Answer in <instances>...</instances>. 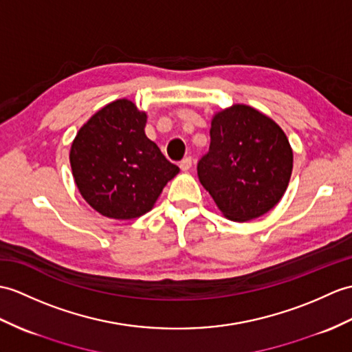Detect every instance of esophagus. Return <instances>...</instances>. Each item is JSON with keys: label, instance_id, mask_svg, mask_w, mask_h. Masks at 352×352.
Returning a JSON list of instances; mask_svg holds the SVG:
<instances>
[{"label": "esophagus", "instance_id": "1", "mask_svg": "<svg viewBox=\"0 0 352 352\" xmlns=\"http://www.w3.org/2000/svg\"><path fill=\"white\" fill-rule=\"evenodd\" d=\"M192 157H184L182 162H179V168H182V170H189L192 168Z\"/></svg>", "mask_w": 352, "mask_h": 352}]
</instances>
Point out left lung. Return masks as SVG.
Wrapping results in <instances>:
<instances>
[{"instance_id": "1", "label": "left lung", "mask_w": 352, "mask_h": 352, "mask_svg": "<svg viewBox=\"0 0 352 352\" xmlns=\"http://www.w3.org/2000/svg\"><path fill=\"white\" fill-rule=\"evenodd\" d=\"M210 139L198 177L220 211L246 222L272 210L292 173V150L283 130L250 106L234 104L216 113Z\"/></svg>"}]
</instances>
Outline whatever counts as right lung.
<instances>
[{"label": "right lung", "mask_w": 352, "mask_h": 352, "mask_svg": "<svg viewBox=\"0 0 352 352\" xmlns=\"http://www.w3.org/2000/svg\"><path fill=\"white\" fill-rule=\"evenodd\" d=\"M145 112L121 99L80 127L70 165L82 198L111 219H136L154 206L179 168L145 135Z\"/></svg>", "instance_id": "add662e5"}]
</instances>
